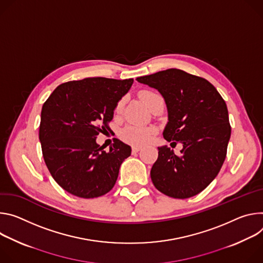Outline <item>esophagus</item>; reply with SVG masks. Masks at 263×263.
Listing matches in <instances>:
<instances>
[{
	"mask_svg": "<svg viewBox=\"0 0 263 263\" xmlns=\"http://www.w3.org/2000/svg\"><path fill=\"white\" fill-rule=\"evenodd\" d=\"M140 151H141V147H138V146H134V147L132 148L133 154H137V153H139Z\"/></svg>",
	"mask_w": 263,
	"mask_h": 263,
	"instance_id": "esophagus-1",
	"label": "esophagus"
}]
</instances>
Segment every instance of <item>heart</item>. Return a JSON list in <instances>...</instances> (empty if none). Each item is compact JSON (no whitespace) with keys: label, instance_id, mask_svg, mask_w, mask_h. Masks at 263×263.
Masks as SVG:
<instances>
[{"label":"heart","instance_id":"obj_1","mask_svg":"<svg viewBox=\"0 0 263 263\" xmlns=\"http://www.w3.org/2000/svg\"><path fill=\"white\" fill-rule=\"evenodd\" d=\"M142 100L144 103L146 104L149 108L154 101H156L159 98H162L158 93L153 92V91H144L140 94ZM123 106V101L121 100L118 105H117V111H119L122 109ZM156 129L151 126H140V125H135L130 124L125 126L121 132H120V137L121 139L129 143L132 145H136V146H141V145L146 144L152 137L155 135Z\"/></svg>","mask_w":263,"mask_h":263}]
</instances>
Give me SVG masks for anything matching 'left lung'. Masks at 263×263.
<instances>
[{"instance_id":"1","label":"left lung","mask_w":263,"mask_h":263,"mask_svg":"<svg viewBox=\"0 0 263 263\" xmlns=\"http://www.w3.org/2000/svg\"><path fill=\"white\" fill-rule=\"evenodd\" d=\"M137 80L165 99V140L183 144L180 155L168 146L158 147L159 157L151 170L155 187L173 198L198 194L216 178L227 156L231 125L224 100L208 80L179 69Z\"/></svg>"}]
</instances>
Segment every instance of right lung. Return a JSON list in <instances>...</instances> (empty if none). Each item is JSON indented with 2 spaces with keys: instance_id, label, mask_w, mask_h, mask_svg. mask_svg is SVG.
<instances>
[{
  "instance_id": "right-lung-1",
  "label": "right lung",
  "mask_w": 263,
  "mask_h": 263,
  "mask_svg": "<svg viewBox=\"0 0 263 263\" xmlns=\"http://www.w3.org/2000/svg\"><path fill=\"white\" fill-rule=\"evenodd\" d=\"M133 78L91 77L58 85L43 105L40 141L52 178L67 192L94 198L109 192L130 146L114 141L109 152L96 143L108 126Z\"/></svg>"
}]
</instances>
